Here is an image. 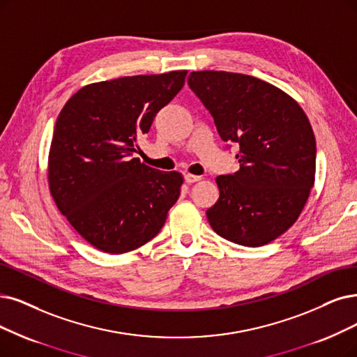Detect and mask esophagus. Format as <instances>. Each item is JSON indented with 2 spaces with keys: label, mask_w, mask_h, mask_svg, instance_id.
<instances>
[{
  "label": "esophagus",
  "mask_w": 357,
  "mask_h": 357,
  "mask_svg": "<svg viewBox=\"0 0 357 357\" xmlns=\"http://www.w3.org/2000/svg\"><path fill=\"white\" fill-rule=\"evenodd\" d=\"M184 180H186V183H189V184H192V183H196V181H199L201 180V176H195V174H184Z\"/></svg>",
  "instance_id": "1"
}]
</instances>
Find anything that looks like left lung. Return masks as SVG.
<instances>
[{
	"label": "left lung",
	"mask_w": 357,
	"mask_h": 357,
	"mask_svg": "<svg viewBox=\"0 0 357 357\" xmlns=\"http://www.w3.org/2000/svg\"><path fill=\"white\" fill-rule=\"evenodd\" d=\"M188 83L220 137L238 145L240 169L217 177L220 197L206 211L208 221L233 243L264 246L296 222L313 188L312 126L291 96L253 76L192 71Z\"/></svg>",
	"instance_id": "1"
}]
</instances>
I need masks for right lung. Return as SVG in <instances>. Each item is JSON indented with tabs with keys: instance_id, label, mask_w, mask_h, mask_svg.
I'll list each match as a JSON object with an SVG mask.
<instances>
[{
	"instance_id": "add662e5",
	"label": "right lung",
	"mask_w": 357,
	"mask_h": 357,
	"mask_svg": "<svg viewBox=\"0 0 357 357\" xmlns=\"http://www.w3.org/2000/svg\"><path fill=\"white\" fill-rule=\"evenodd\" d=\"M188 71L127 76L77 91L54 127L50 190L60 212L96 249L120 255L162 228L183 177L133 158L136 140L183 88Z\"/></svg>"
}]
</instances>
